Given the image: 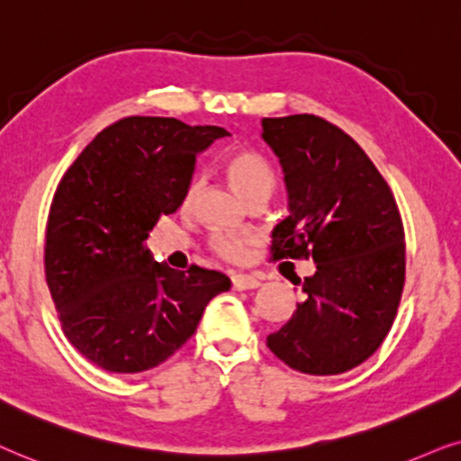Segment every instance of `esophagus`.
Listing matches in <instances>:
<instances>
[{
    "instance_id": "obj_1",
    "label": "esophagus",
    "mask_w": 461,
    "mask_h": 461,
    "mask_svg": "<svg viewBox=\"0 0 461 461\" xmlns=\"http://www.w3.org/2000/svg\"><path fill=\"white\" fill-rule=\"evenodd\" d=\"M231 286L236 291H249V288H257L261 286V282L255 278V276H247V274H234L231 276Z\"/></svg>"
}]
</instances>
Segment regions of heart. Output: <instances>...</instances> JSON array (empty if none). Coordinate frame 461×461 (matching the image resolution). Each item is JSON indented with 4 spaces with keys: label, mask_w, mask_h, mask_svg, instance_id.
<instances>
[{
    "label": "heart",
    "mask_w": 461,
    "mask_h": 461,
    "mask_svg": "<svg viewBox=\"0 0 461 461\" xmlns=\"http://www.w3.org/2000/svg\"><path fill=\"white\" fill-rule=\"evenodd\" d=\"M225 175H227V181L231 183V187H234L247 202L253 198H259V195L269 198L276 185V175L272 167L267 164V159L259 156V153L249 151V149H240L227 158ZM198 192H200V183L194 181L187 189L185 206H192V202L195 200ZM212 249L217 250L223 259L238 261L242 259L244 255V240L242 238H234V236H217L212 240Z\"/></svg>",
    "instance_id": "b5f03b06"
}]
</instances>
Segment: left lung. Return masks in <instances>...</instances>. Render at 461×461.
Returning a JSON list of instances; mask_svg holds the SVG:
<instances>
[{"instance_id":"obj_1","label":"left lung","mask_w":461,"mask_h":461,"mask_svg":"<svg viewBox=\"0 0 461 461\" xmlns=\"http://www.w3.org/2000/svg\"><path fill=\"white\" fill-rule=\"evenodd\" d=\"M278 158L288 217L272 230L274 259L308 257L305 302L267 337L294 371L339 375L388 335L404 285V231L388 183L358 143L316 115L263 118Z\"/></svg>"}]
</instances>
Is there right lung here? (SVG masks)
<instances>
[{"label":"right lung","mask_w":461,"mask_h":461,"mask_svg":"<svg viewBox=\"0 0 461 461\" xmlns=\"http://www.w3.org/2000/svg\"><path fill=\"white\" fill-rule=\"evenodd\" d=\"M219 126L124 118L98 132L60 179L46 227V282L67 339L109 373H143L195 333L225 274L156 263L145 249L173 214Z\"/></svg>","instance_id":"1"}]
</instances>
